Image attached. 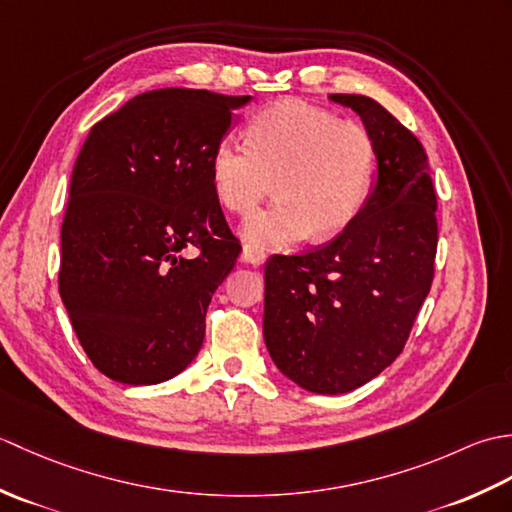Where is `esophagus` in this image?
Returning a JSON list of instances; mask_svg holds the SVG:
<instances>
[{
    "instance_id": "1",
    "label": "esophagus",
    "mask_w": 512,
    "mask_h": 512,
    "mask_svg": "<svg viewBox=\"0 0 512 512\" xmlns=\"http://www.w3.org/2000/svg\"><path fill=\"white\" fill-rule=\"evenodd\" d=\"M242 259L250 266H262L266 262V253L262 246L257 244H244L242 248Z\"/></svg>"
}]
</instances>
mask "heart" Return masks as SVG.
<instances>
[{
  "label": "heart",
  "instance_id": "obj_1",
  "mask_svg": "<svg viewBox=\"0 0 512 512\" xmlns=\"http://www.w3.org/2000/svg\"><path fill=\"white\" fill-rule=\"evenodd\" d=\"M374 140L363 125L323 107L284 99L246 125V145L222 140L209 160L217 200L246 215L273 182L277 202L250 217V244L286 248L308 235L325 242L363 209L374 176Z\"/></svg>",
  "mask_w": 512,
  "mask_h": 512
}]
</instances>
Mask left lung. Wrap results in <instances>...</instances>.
I'll return each mask as SVG.
<instances>
[{
  "label": "left lung",
  "mask_w": 512,
  "mask_h": 512,
  "mask_svg": "<svg viewBox=\"0 0 512 512\" xmlns=\"http://www.w3.org/2000/svg\"><path fill=\"white\" fill-rule=\"evenodd\" d=\"M361 116L378 180L332 242L266 262L264 339L275 365L314 394L376 378L405 347L436 273V189L427 151L383 105L330 94Z\"/></svg>",
  "instance_id": "1"
}]
</instances>
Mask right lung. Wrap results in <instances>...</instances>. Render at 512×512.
I'll return each instance as SVG.
<instances>
[{
	"mask_svg": "<svg viewBox=\"0 0 512 512\" xmlns=\"http://www.w3.org/2000/svg\"><path fill=\"white\" fill-rule=\"evenodd\" d=\"M248 101L138 94L96 123L76 156L59 292L85 354L116 383H162L200 352L213 292L242 253L209 160Z\"/></svg>",
	"mask_w": 512,
	"mask_h": 512,
	"instance_id": "add662e5",
	"label": "right lung"
}]
</instances>
